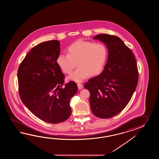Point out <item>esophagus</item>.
I'll return each mask as SVG.
<instances>
[{
	"instance_id": "esophagus-1",
	"label": "esophagus",
	"mask_w": 159,
	"mask_h": 159,
	"mask_svg": "<svg viewBox=\"0 0 159 159\" xmlns=\"http://www.w3.org/2000/svg\"><path fill=\"white\" fill-rule=\"evenodd\" d=\"M77 86H78L79 90H81L83 88V85L81 84H77Z\"/></svg>"
}]
</instances>
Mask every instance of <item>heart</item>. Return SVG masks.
Instances as JSON below:
<instances>
[{
    "instance_id": "b5f03b06",
    "label": "heart",
    "mask_w": 159,
    "mask_h": 159,
    "mask_svg": "<svg viewBox=\"0 0 159 159\" xmlns=\"http://www.w3.org/2000/svg\"><path fill=\"white\" fill-rule=\"evenodd\" d=\"M68 52V54H58L57 64L64 73L69 74L77 63L78 68L68 77L77 82L84 81L89 75L100 73L107 57V49L104 44L84 40H78L71 44Z\"/></svg>"
}]
</instances>
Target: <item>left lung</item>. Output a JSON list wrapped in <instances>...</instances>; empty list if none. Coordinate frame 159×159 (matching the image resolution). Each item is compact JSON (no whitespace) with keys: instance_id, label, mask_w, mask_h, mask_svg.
Listing matches in <instances>:
<instances>
[{"instance_id":"1","label":"left lung","mask_w":159,"mask_h":159,"mask_svg":"<svg viewBox=\"0 0 159 159\" xmlns=\"http://www.w3.org/2000/svg\"><path fill=\"white\" fill-rule=\"evenodd\" d=\"M108 49L104 70L84 85L90 91L91 111L99 118H110L125 108L138 82V70L132 51L118 37L99 34L93 37Z\"/></svg>"}]
</instances>
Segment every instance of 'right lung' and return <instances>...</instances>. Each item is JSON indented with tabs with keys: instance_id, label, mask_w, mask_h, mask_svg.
<instances>
[{
	"instance_id": "add662e5",
	"label": "right lung",
	"mask_w": 159,
	"mask_h": 159,
	"mask_svg": "<svg viewBox=\"0 0 159 159\" xmlns=\"http://www.w3.org/2000/svg\"><path fill=\"white\" fill-rule=\"evenodd\" d=\"M60 46L58 40L36 45L26 55L17 71L21 101L37 118L53 124L70 117V100L78 90L75 82L64 84V75L56 61Z\"/></svg>"
}]
</instances>
